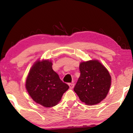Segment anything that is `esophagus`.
Returning a JSON list of instances; mask_svg holds the SVG:
<instances>
[{
	"instance_id": "esophagus-1",
	"label": "esophagus",
	"mask_w": 133,
	"mask_h": 133,
	"mask_svg": "<svg viewBox=\"0 0 133 133\" xmlns=\"http://www.w3.org/2000/svg\"><path fill=\"white\" fill-rule=\"evenodd\" d=\"M74 84L73 83H69V87H70V89H73V87H74Z\"/></svg>"
}]
</instances>
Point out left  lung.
Here are the masks:
<instances>
[{"label": "left lung", "mask_w": 133, "mask_h": 133, "mask_svg": "<svg viewBox=\"0 0 133 133\" xmlns=\"http://www.w3.org/2000/svg\"><path fill=\"white\" fill-rule=\"evenodd\" d=\"M79 69L80 76L74 91L85 104L100 103L106 97L111 86L109 71L97 60L81 62Z\"/></svg>", "instance_id": "obj_1"}]
</instances>
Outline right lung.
<instances>
[{
	"label": "right lung",
	"mask_w": 133,
	"mask_h": 133,
	"mask_svg": "<svg viewBox=\"0 0 133 133\" xmlns=\"http://www.w3.org/2000/svg\"><path fill=\"white\" fill-rule=\"evenodd\" d=\"M69 86L60 80L49 60H37L29 71L26 89L33 101L45 107L57 105Z\"/></svg>",
	"instance_id": "1"
}]
</instances>
